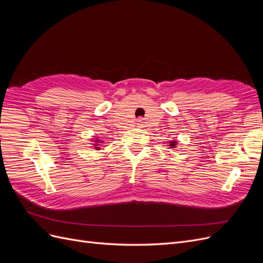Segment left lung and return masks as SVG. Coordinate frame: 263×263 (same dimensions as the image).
<instances>
[{
    "label": "left lung",
    "mask_w": 263,
    "mask_h": 263,
    "mask_svg": "<svg viewBox=\"0 0 263 263\" xmlns=\"http://www.w3.org/2000/svg\"><path fill=\"white\" fill-rule=\"evenodd\" d=\"M176 145H177V141L176 140H172V141H170V148H174L176 147Z\"/></svg>",
    "instance_id": "obj_1"
}]
</instances>
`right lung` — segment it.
I'll return each instance as SVG.
<instances>
[{"label": "right lung", "mask_w": 263, "mask_h": 263, "mask_svg": "<svg viewBox=\"0 0 263 263\" xmlns=\"http://www.w3.org/2000/svg\"><path fill=\"white\" fill-rule=\"evenodd\" d=\"M95 142H102V141H100L99 139L97 140V141H95ZM94 148L95 149H97V150H100V145H94Z\"/></svg>", "instance_id": "right-lung-1"}]
</instances>
